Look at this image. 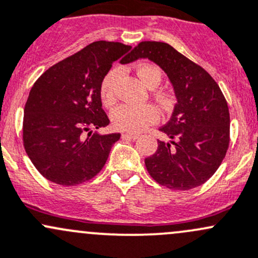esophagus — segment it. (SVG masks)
I'll return each mask as SVG.
<instances>
[{
    "mask_svg": "<svg viewBox=\"0 0 258 258\" xmlns=\"http://www.w3.org/2000/svg\"><path fill=\"white\" fill-rule=\"evenodd\" d=\"M122 138H128V140H137L138 138V135L136 134H122L121 135Z\"/></svg>",
    "mask_w": 258,
    "mask_h": 258,
    "instance_id": "34e87169",
    "label": "esophagus"
}]
</instances>
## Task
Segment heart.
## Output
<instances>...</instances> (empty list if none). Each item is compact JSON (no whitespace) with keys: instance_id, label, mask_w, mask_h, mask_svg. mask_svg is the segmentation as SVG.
I'll return each mask as SVG.
<instances>
[{"instance_id":"obj_1","label":"heart","mask_w":258,"mask_h":258,"mask_svg":"<svg viewBox=\"0 0 258 258\" xmlns=\"http://www.w3.org/2000/svg\"><path fill=\"white\" fill-rule=\"evenodd\" d=\"M137 77L141 83L148 89H154L161 84L162 70L158 67L152 64H142L137 68ZM120 72L111 70L102 79L100 84V100L102 105L111 107L116 101L115 81L117 79ZM154 97L159 105L167 107L170 105V96L165 91L158 90L154 93ZM111 123L116 130L124 132H141L147 128L151 124L158 121V111L151 105L145 106H132V105H121L111 112Z\"/></svg>"}]
</instances>
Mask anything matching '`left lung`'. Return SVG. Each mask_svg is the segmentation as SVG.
<instances>
[{
    "label": "left lung",
    "mask_w": 258,
    "mask_h": 258,
    "mask_svg": "<svg viewBox=\"0 0 258 258\" xmlns=\"http://www.w3.org/2000/svg\"><path fill=\"white\" fill-rule=\"evenodd\" d=\"M141 58L164 70L177 97L172 117L159 128L173 141H158L156 153L145 159L146 168L169 189L202 185L218 170L229 148L230 113L224 94L207 70L167 43L141 42L126 61Z\"/></svg>",
    "instance_id": "1"
}]
</instances>
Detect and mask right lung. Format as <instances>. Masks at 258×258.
Here are the masks:
<instances>
[{"label":"right lung","instance_id":"1","mask_svg":"<svg viewBox=\"0 0 258 258\" xmlns=\"http://www.w3.org/2000/svg\"><path fill=\"white\" fill-rule=\"evenodd\" d=\"M130 49L118 42L97 40L50 67L32 86L24 106L23 146L48 180L77 185L104 168L121 135L90 131L110 123L100 84L113 61Z\"/></svg>","mask_w":258,"mask_h":258}]
</instances>
